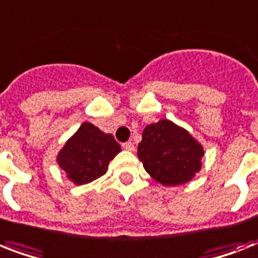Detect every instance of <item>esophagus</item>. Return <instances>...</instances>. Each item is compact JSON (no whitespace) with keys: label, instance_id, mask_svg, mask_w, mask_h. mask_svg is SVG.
<instances>
[{"label":"esophagus","instance_id":"1","mask_svg":"<svg viewBox=\"0 0 258 258\" xmlns=\"http://www.w3.org/2000/svg\"><path fill=\"white\" fill-rule=\"evenodd\" d=\"M123 149L127 150V151H135V146L131 142H125V143H123Z\"/></svg>","mask_w":258,"mask_h":258}]
</instances>
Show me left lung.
Returning a JSON list of instances; mask_svg holds the SVG:
<instances>
[{
	"label": "left lung",
	"instance_id": "left-lung-1",
	"mask_svg": "<svg viewBox=\"0 0 258 258\" xmlns=\"http://www.w3.org/2000/svg\"><path fill=\"white\" fill-rule=\"evenodd\" d=\"M205 150L200 142L167 119L149 124L138 146L145 170L163 186L190 182L202 167Z\"/></svg>",
	"mask_w": 258,
	"mask_h": 258
}]
</instances>
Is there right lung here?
<instances>
[{"label": "right lung", "instance_id": "add662e5", "mask_svg": "<svg viewBox=\"0 0 258 258\" xmlns=\"http://www.w3.org/2000/svg\"><path fill=\"white\" fill-rule=\"evenodd\" d=\"M120 151V145L111 134L84 121L58 151L57 163L67 178L80 186L104 175L109 161Z\"/></svg>", "mask_w": 258, "mask_h": 258}]
</instances>
